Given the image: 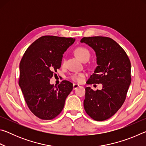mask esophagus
<instances>
[{"mask_svg":"<svg viewBox=\"0 0 146 146\" xmlns=\"http://www.w3.org/2000/svg\"><path fill=\"white\" fill-rule=\"evenodd\" d=\"M73 90H76V88L79 87V85L77 84H73Z\"/></svg>","mask_w":146,"mask_h":146,"instance_id":"34e87169","label":"esophagus"}]
</instances>
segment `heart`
I'll use <instances>...</instances> for the list:
<instances>
[{"mask_svg": "<svg viewBox=\"0 0 146 146\" xmlns=\"http://www.w3.org/2000/svg\"><path fill=\"white\" fill-rule=\"evenodd\" d=\"M74 53L76 57L82 62L88 60L90 57V51L88 49L84 48V47H78L76 48L74 51ZM84 76L85 75L84 73H75L72 74L70 77L73 80L80 82L82 80V78L84 77Z\"/></svg>", "mask_w": 146, "mask_h": 146, "instance_id": "heart-1", "label": "heart"}]
</instances>
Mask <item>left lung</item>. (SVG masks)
Masks as SVG:
<instances>
[{
    "label": "left lung",
    "instance_id": "left-lung-1",
    "mask_svg": "<svg viewBox=\"0 0 146 146\" xmlns=\"http://www.w3.org/2000/svg\"><path fill=\"white\" fill-rule=\"evenodd\" d=\"M80 42L91 47L97 56L98 66L88 79V84H102L101 90L85 88L84 110L94 120H107L125 101L131 82L130 60L122 47L111 38L84 37Z\"/></svg>",
    "mask_w": 146,
    "mask_h": 146
}]
</instances>
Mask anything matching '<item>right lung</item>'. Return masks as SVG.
<instances>
[{"mask_svg":"<svg viewBox=\"0 0 146 146\" xmlns=\"http://www.w3.org/2000/svg\"><path fill=\"white\" fill-rule=\"evenodd\" d=\"M75 38L41 36L32 43L20 63L19 84L28 108L43 120H51L62 111L73 84L63 80L51 84L50 78L61 66L62 55Z\"/></svg>","mask_w":146,"mask_h":146,"instance_id":"1","label":"right lung"}]
</instances>
